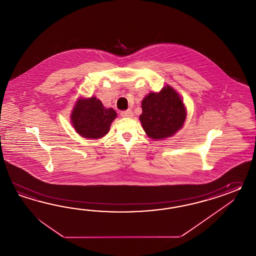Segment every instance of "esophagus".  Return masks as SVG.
I'll return each mask as SVG.
<instances>
[{"instance_id": "obj_1", "label": "esophagus", "mask_w": 256, "mask_h": 256, "mask_svg": "<svg viewBox=\"0 0 256 256\" xmlns=\"http://www.w3.org/2000/svg\"><path fill=\"white\" fill-rule=\"evenodd\" d=\"M121 116L122 118H132L133 116V112L132 110H124V112H121Z\"/></svg>"}]
</instances>
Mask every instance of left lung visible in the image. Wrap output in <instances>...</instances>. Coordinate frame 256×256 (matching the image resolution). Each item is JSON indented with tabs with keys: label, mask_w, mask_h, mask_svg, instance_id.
<instances>
[{
	"label": "left lung",
	"mask_w": 256,
	"mask_h": 256,
	"mask_svg": "<svg viewBox=\"0 0 256 256\" xmlns=\"http://www.w3.org/2000/svg\"><path fill=\"white\" fill-rule=\"evenodd\" d=\"M142 126L146 135L154 140L172 137L186 120L184 100L170 84H166L159 92L147 94L142 102Z\"/></svg>",
	"instance_id": "8db88e82"
}]
</instances>
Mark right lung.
Returning <instances> with one entry per match:
<instances>
[{"instance_id": "add662e5", "label": "right lung", "mask_w": 256, "mask_h": 256, "mask_svg": "<svg viewBox=\"0 0 256 256\" xmlns=\"http://www.w3.org/2000/svg\"><path fill=\"white\" fill-rule=\"evenodd\" d=\"M118 114L105 108L96 97H79L70 112V123L83 138H100L110 132V124Z\"/></svg>"}]
</instances>
